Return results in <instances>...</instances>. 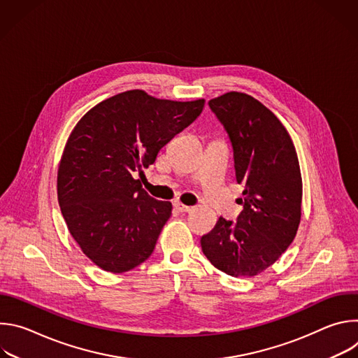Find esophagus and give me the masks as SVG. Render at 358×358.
<instances>
[{
  "mask_svg": "<svg viewBox=\"0 0 358 358\" xmlns=\"http://www.w3.org/2000/svg\"><path fill=\"white\" fill-rule=\"evenodd\" d=\"M174 207H176V210H177L178 213H189V211L192 210V207L184 206V203H181V202H178V201L174 202Z\"/></svg>",
  "mask_w": 358,
  "mask_h": 358,
  "instance_id": "obj_1",
  "label": "esophagus"
}]
</instances>
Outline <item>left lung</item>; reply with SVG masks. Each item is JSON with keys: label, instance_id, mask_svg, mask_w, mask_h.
Listing matches in <instances>:
<instances>
[{"label": "left lung", "instance_id": "obj_1", "mask_svg": "<svg viewBox=\"0 0 358 358\" xmlns=\"http://www.w3.org/2000/svg\"><path fill=\"white\" fill-rule=\"evenodd\" d=\"M234 151L243 207L236 221L220 218L201 238L208 261L234 278H252L273 265L293 242L301 210V176L293 141L259 100L229 92L208 101Z\"/></svg>", "mask_w": 358, "mask_h": 358}]
</instances>
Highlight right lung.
<instances>
[{
    "label": "right lung",
    "mask_w": 358,
    "mask_h": 358,
    "mask_svg": "<svg viewBox=\"0 0 358 358\" xmlns=\"http://www.w3.org/2000/svg\"><path fill=\"white\" fill-rule=\"evenodd\" d=\"M203 103L127 90L100 101L73 129L58 170V201L71 235L99 268L127 272L155 250L173 206L148 195L136 176Z\"/></svg>",
    "instance_id": "add662e5"
}]
</instances>
